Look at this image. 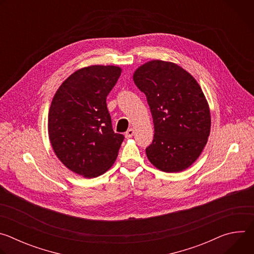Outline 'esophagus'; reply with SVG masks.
I'll return each instance as SVG.
<instances>
[{
    "mask_svg": "<svg viewBox=\"0 0 254 254\" xmlns=\"http://www.w3.org/2000/svg\"><path fill=\"white\" fill-rule=\"evenodd\" d=\"M133 134H134V129H133V128H129V129H127V131L126 132V137H127V138H130Z\"/></svg>",
    "mask_w": 254,
    "mask_h": 254,
    "instance_id": "esophagus-1",
    "label": "esophagus"
}]
</instances>
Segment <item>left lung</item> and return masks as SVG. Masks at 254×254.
I'll list each match as a JSON object with an SVG mask.
<instances>
[{"label":"left lung","instance_id":"obj_1","mask_svg":"<svg viewBox=\"0 0 254 254\" xmlns=\"http://www.w3.org/2000/svg\"><path fill=\"white\" fill-rule=\"evenodd\" d=\"M132 78L146 94L153 117L149 161L166 173L186 170L201 155L211 128L209 104L199 83L181 66L163 60L140 65Z\"/></svg>","mask_w":254,"mask_h":254}]
</instances>
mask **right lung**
Here are the masks:
<instances>
[{
  "label": "right lung",
  "mask_w": 254,
  "mask_h": 254,
  "mask_svg": "<svg viewBox=\"0 0 254 254\" xmlns=\"http://www.w3.org/2000/svg\"><path fill=\"white\" fill-rule=\"evenodd\" d=\"M122 68L91 65L66 78L52 99L48 134L55 155L70 171L95 178L111 169L124 135L113 129L106 96Z\"/></svg>",
  "instance_id": "obj_1"
}]
</instances>
